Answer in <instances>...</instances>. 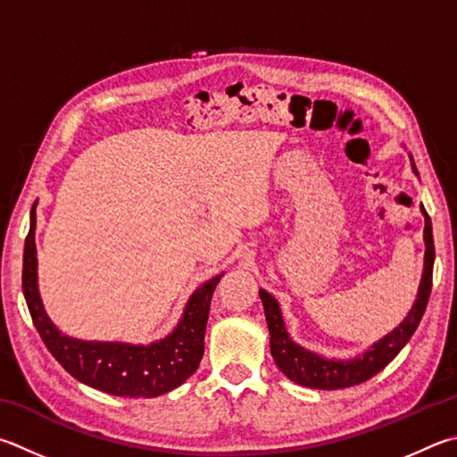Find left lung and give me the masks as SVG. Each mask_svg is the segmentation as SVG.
I'll list each match as a JSON object with an SVG mask.
<instances>
[{
	"label": "left lung",
	"mask_w": 457,
	"mask_h": 457,
	"mask_svg": "<svg viewBox=\"0 0 457 457\" xmlns=\"http://www.w3.org/2000/svg\"><path fill=\"white\" fill-rule=\"evenodd\" d=\"M411 170L418 176L413 160H411ZM421 213H424V220H426V228H424L426 253H424V271H421L416 302H413L411 310L408 312V315H405L400 326L394 328L387 336L378 339L376 344H371L366 352L355 355V358H350V360L323 358V355L315 353L312 350H305L303 345L295 344L287 334L284 315H281L278 300L271 294L265 292V289H260L265 321H268V329H270V350L276 366L284 371V376L287 379H292L294 384L313 387V389H344V387L358 386L361 381L373 378L376 373L384 370L387 363L402 352V347L410 342L413 331H416L420 326L421 315L426 312L429 292H431V273H434V260H436L434 236H431V220L424 207H421Z\"/></svg>",
	"instance_id": "8db88e82"
}]
</instances>
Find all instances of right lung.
Here are the masks:
<instances>
[{"label": "right lung", "instance_id": "1", "mask_svg": "<svg viewBox=\"0 0 457 457\" xmlns=\"http://www.w3.org/2000/svg\"><path fill=\"white\" fill-rule=\"evenodd\" d=\"M223 273L213 276L189 295L171 334L152 344L86 342L62 334L46 313L37 287L36 212L23 247L21 286L33 326L62 368L81 384L121 397H157L184 384L204 358V336L212 295Z\"/></svg>", "mask_w": 457, "mask_h": 457}]
</instances>
